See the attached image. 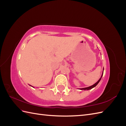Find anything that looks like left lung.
Wrapping results in <instances>:
<instances>
[{
  "mask_svg": "<svg viewBox=\"0 0 126 126\" xmlns=\"http://www.w3.org/2000/svg\"><path fill=\"white\" fill-rule=\"evenodd\" d=\"M104 68H103V71H102V75H101V77L98 80V81L97 82H96V83H94V84L93 85L91 86L88 87H86V88H80L79 89H80V90H90V89H91L92 88H94V87H96V86L98 85V83L99 82V81H100V80H101V78H102V77L103 73H104Z\"/></svg>",
  "mask_w": 126,
  "mask_h": 126,
  "instance_id": "obj_1",
  "label": "left lung"
}]
</instances>
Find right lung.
I'll list each match as a JSON object with an SVG mask.
<instances>
[{
	"instance_id": "1",
	"label": "right lung",
	"mask_w": 126,
	"mask_h": 126,
	"mask_svg": "<svg viewBox=\"0 0 126 126\" xmlns=\"http://www.w3.org/2000/svg\"><path fill=\"white\" fill-rule=\"evenodd\" d=\"M33 88H34V87H33Z\"/></svg>"
}]
</instances>
